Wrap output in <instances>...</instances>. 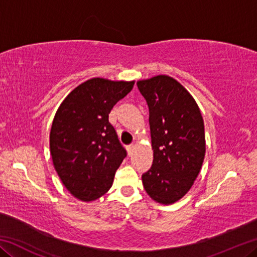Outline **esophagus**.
<instances>
[{
	"label": "esophagus",
	"instance_id": "esophagus-1",
	"mask_svg": "<svg viewBox=\"0 0 257 257\" xmlns=\"http://www.w3.org/2000/svg\"><path fill=\"white\" fill-rule=\"evenodd\" d=\"M127 150H128V154H129V155H132V154H133V152H134V150H135V146H134V145H130V146H128V147H127Z\"/></svg>",
	"mask_w": 257,
	"mask_h": 257
}]
</instances>
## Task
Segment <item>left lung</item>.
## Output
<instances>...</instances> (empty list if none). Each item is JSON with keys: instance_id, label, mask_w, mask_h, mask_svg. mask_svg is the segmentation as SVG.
Instances as JSON below:
<instances>
[{"instance_id": "obj_1", "label": "left lung", "mask_w": 257, "mask_h": 257, "mask_svg": "<svg viewBox=\"0 0 257 257\" xmlns=\"http://www.w3.org/2000/svg\"><path fill=\"white\" fill-rule=\"evenodd\" d=\"M150 111L153 164L142 176L153 201L170 205L188 193L205 156L202 113L190 93L175 78L159 75L137 81Z\"/></svg>"}]
</instances>
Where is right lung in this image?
I'll return each instance as SVG.
<instances>
[{"label":"right lung","mask_w":257,"mask_h":257,"mask_svg":"<svg viewBox=\"0 0 257 257\" xmlns=\"http://www.w3.org/2000/svg\"><path fill=\"white\" fill-rule=\"evenodd\" d=\"M134 84L92 78L72 89L55 113L50 133L52 161L64 187L82 202L107 193L127 155L108 114Z\"/></svg>","instance_id":"right-lung-1"}]
</instances>
